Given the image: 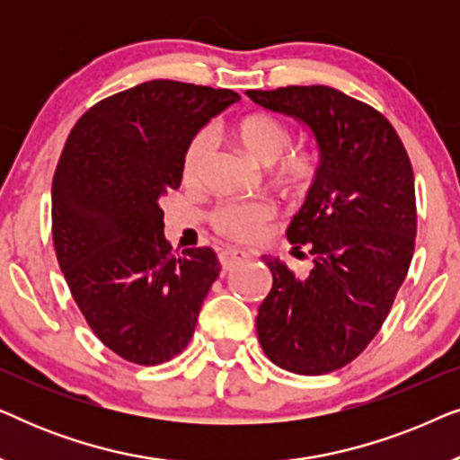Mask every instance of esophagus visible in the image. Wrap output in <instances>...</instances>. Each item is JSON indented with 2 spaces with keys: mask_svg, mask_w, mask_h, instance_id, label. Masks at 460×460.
Instances as JSON below:
<instances>
[{
  "mask_svg": "<svg viewBox=\"0 0 460 460\" xmlns=\"http://www.w3.org/2000/svg\"><path fill=\"white\" fill-rule=\"evenodd\" d=\"M247 257H249V251H244V249L228 247V249L219 251V263H222L224 270H230L234 263L247 260Z\"/></svg>",
  "mask_w": 460,
  "mask_h": 460,
  "instance_id": "1",
  "label": "esophagus"
}]
</instances>
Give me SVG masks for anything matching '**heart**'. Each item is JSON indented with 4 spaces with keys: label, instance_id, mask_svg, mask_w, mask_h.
<instances>
[{
    "label": "heart",
    "instance_id": "b5f03b06",
    "mask_svg": "<svg viewBox=\"0 0 460 460\" xmlns=\"http://www.w3.org/2000/svg\"><path fill=\"white\" fill-rule=\"evenodd\" d=\"M234 136L244 153L260 165H274L285 155L291 144V134L287 125L272 115H249L236 125ZM213 150V131L209 128L200 129L188 142L184 161H181V175L186 181L199 178L205 161ZM316 175V159L307 150H293L280 163L279 178L288 190H301L310 184ZM274 217V207L268 200H236L224 203L213 211L211 222L219 234L234 238V241H255L266 232L268 224Z\"/></svg>",
    "mask_w": 460,
    "mask_h": 460
}]
</instances>
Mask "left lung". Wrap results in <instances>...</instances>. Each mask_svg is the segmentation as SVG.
Here are the masks:
<instances>
[{
    "instance_id": "left-lung-1",
    "label": "left lung",
    "mask_w": 460,
    "mask_h": 460,
    "mask_svg": "<svg viewBox=\"0 0 460 460\" xmlns=\"http://www.w3.org/2000/svg\"><path fill=\"white\" fill-rule=\"evenodd\" d=\"M247 96L293 117L316 142L318 169L287 238L312 255L307 276L263 257L272 288L257 310V337L276 367L324 375L354 360L385 323L417 236L414 175L392 123L326 85Z\"/></svg>"
}]
</instances>
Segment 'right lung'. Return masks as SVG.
Listing matches in <instances>:
<instances>
[{"instance_id": "obj_1", "label": "right lung", "mask_w": 460, "mask_h": 460, "mask_svg": "<svg viewBox=\"0 0 460 460\" xmlns=\"http://www.w3.org/2000/svg\"><path fill=\"white\" fill-rule=\"evenodd\" d=\"M238 100L232 90L146 81L92 106L62 148L56 257L87 324L125 360L148 367L178 356L219 276L209 247L172 253L159 200L180 186L194 134Z\"/></svg>"}]
</instances>
